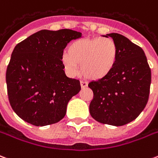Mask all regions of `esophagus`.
<instances>
[{
	"mask_svg": "<svg viewBox=\"0 0 158 158\" xmlns=\"http://www.w3.org/2000/svg\"><path fill=\"white\" fill-rule=\"evenodd\" d=\"M80 85H81V88H85L88 86V83L86 81H80Z\"/></svg>",
	"mask_w": 158,
	"mask_h": 158,
	"instance_id": "obj_1",
	"label": "esophagus"
}]
</instances>
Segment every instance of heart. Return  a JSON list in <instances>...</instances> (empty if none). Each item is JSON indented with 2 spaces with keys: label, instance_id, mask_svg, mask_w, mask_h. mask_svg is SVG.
<instances>
[{
  "label": "heart",
  "instance_id": "1",
  "mask_svg": "<svg viewBox=\"0 0 158 158\" xmlns=\"http://www.w3.org/2000/svg\"><path fill=\"white\" fill-rule=\"evenodd\" d=\"M118 59V47L111 38L80 39L72 42L62 57L64 67L69 75H75L78 64L90 79H101L114 69Z\"/></svg>",
  "mask_w": 158,
  "mask_h": 158
}]
</instances>
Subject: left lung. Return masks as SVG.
Segmentation results:
<instances>
[{
    "mask_svg": "<svg viewBox=\"0 0 158 158\" xmlns=\"http://www.w3.org/2000/svg\"><path fill=\"white\" fill-rule=\"evenodd\" d=\"M108 36L116 43L118 59L108 76L89 84L94 93L89 112L101 123L123 126L137 118L146 107L151 69L141 47L120 34Z\"/></svg>",
    "mask_w": 158,
    "mask_h": 158,
    "instance_id": "left-lung-1",
    "label": "left lung"
}]
</instances>
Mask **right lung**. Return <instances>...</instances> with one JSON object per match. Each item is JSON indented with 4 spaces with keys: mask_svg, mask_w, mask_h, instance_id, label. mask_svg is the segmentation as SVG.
Masks as SVG:
<instances>
[{
    "mask_svg": "<svg viewBox=\"0 0 158 158\" xmlns=\"http://www.w3.org/2000/svg\"><path fill=\"white\" fill-rule=\"evenodd\" d=\"M82 34L69 29L42 30L16 44L7 66L10 104L24 121L35 126L60 122L80 83L68 78L62 62L64 49Z\"/></svg>",
    "mask_w": 158,
    "mask_h": 158,
    "instance_id": "right-lung-1",
    "label": "right lung"
}]
</instances>
